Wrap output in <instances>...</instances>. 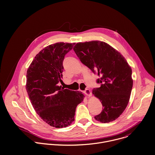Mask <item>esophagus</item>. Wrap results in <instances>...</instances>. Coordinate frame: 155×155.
Segmentation results:
<instances>
[{
    "instance_id": "esophagus-1",
    "label": "esophagus",
    "mask_w": 155,
    "mask_h": 155,
    "mask_svg": "<svg viewBox=\"0 0 155 155\" xmlns=\"http://www.w3.org/2000/svg\"><path fill=\"white\" fill-rule=\"evenodd\" d=\"M84 93L87 95V96H90L91 95V91L89 89H86L84 91Z\"/></svg>"
}]
</instances>
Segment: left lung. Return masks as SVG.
<instances>
[{
  "label": "left lung",
  "mask_w": 155,
  "mask_h": 155,
  "mask_svg": "<svg viewBox=\"0 0 155 155\" xmlns=\"http://www.w3.org/2000/svg\"><path fill=\"white\" fill-rule=\"evenodd\" d=\"M73 50L80 61L99 76V88L92 90L100 100L103 110L94 117L103 123L116 119L126 109L133 88L132 70L126 59L101 41L78 43Z\"/></svg>",
  "instance_id": "8db88e82"
}]
</instances>
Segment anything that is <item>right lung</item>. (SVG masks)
I'll list each match as a JSON object with an SVG mask.
<instances>
[{
    "label": "right lung",
    "instance_id": "obj_1",
    "mask_svg": "<svg viewBox=\"0 0 155 155\" xmlns=\"http://www.w3.org/2000/svg\"><path fill=\"white\" fill-rule=\"evenodd\" d=\"M74 44L58 42L46 46L36 55L27 71L26 89L34 109L55 128L66 127L74 120L76 107L84 97L81 92L58 86L64 57Z\"/></svg>",
    "mask_w": 155,
    "mask_h": 155
}]
</instances>
